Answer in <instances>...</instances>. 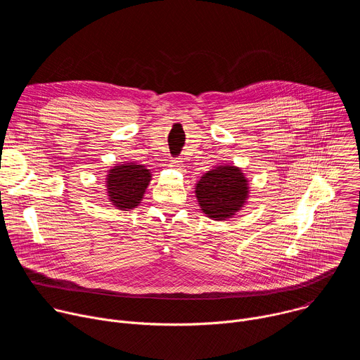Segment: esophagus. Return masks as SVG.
Instances as JSON below:
<instances>
[{
    "instance_id": "1",
    "label": "esophagus",
    "mask_w": 360,
    "mask_h": 360,
    "mask_svg": "<svg viewBox=\"0 0 360 360\" xmlns=\"http://www.w3.org/2000/svg\"><path fill=\"white\" fill-rule=\"evenodd\" d=\"M171 167H174V168H176V169H182L184 164H182V161H181V160L175 158V160H172V161H171Z\"/></svg>"
}]
</instances>
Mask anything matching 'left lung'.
Wrapping results in <instances>:
<instances>
[{
	"label": "left lung",
	"instance_id": "1",
	"mask_svg": "<svg viewBox=\"0 0 360 360\" xmlns=\"http://www.w3.org/2000/svg\"><path fill=\"white\" fill-rule=\"evenodd\" d=\"M248 196V184L239 168L221 165L208 171L196 184V198L210 218H229L238 212Z\"/></svg>",
	"mask_w": 360,
	"mask_h": 360
}]
</instances>
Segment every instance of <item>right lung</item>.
Here are the masks:
<instances>
[{
	"label": "right lung",
	"instance_id": "add662e5",
	"mask_svg": "<svg viewBox=\"0 0 360 360\" xmlns=\"http://www.w3.org/2000/svg\"><path fill=\"white\" fill-rule=\"evenodd\" d=\"M149 181V169H145L143 165L125 164L114 167L107 181L110 200L122 211L132 210L142 199Z\"/></svg>",
	"mask_w": 360,
	"mask_h": 360
}]
</instances>
